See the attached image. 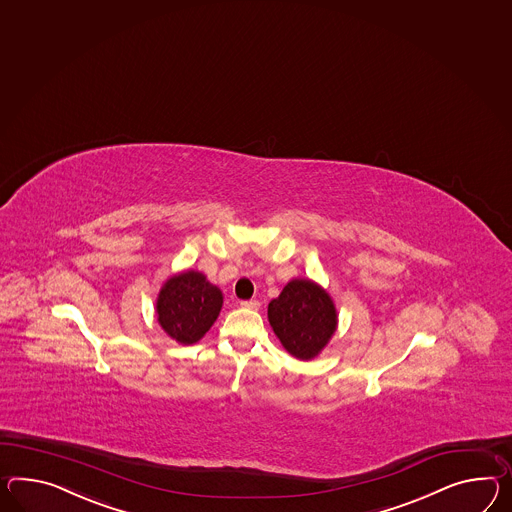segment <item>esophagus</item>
Masks as SVG:
<instances>
[{
    "label": "esophagus",
    "mask_w": 512,
    "mask_h": 512,
    "mask_svg": "<svg viewBox=\"0 0 512 512\" xmlns=\"http://www.w3.org/2000/svg\"><path fill=\"white\" fill-rule=\"evenodd\" d=\"M240 307H244V309H253V311H257L259 307H261V303L257 300H248V301H240Z\"/></svg>",
    "instance_id": "1"
}]
</instances>
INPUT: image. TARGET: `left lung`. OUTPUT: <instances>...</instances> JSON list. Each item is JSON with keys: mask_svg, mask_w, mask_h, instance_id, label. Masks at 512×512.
I'll list each match as a JSON object with an SVG mask.
<instances>
[{"mask_svg": "<svg viewBox=\"0 0 512 512\" xmlns=\"http://www.w3.org/2000/svg\"><path fill=\"white\" fill-rule=\"evenodd\" d=\"M268 320L283 348L300 361H311L337 331L335 303L311 279H292L268 305Z\"/></svg>", "mask_w": 512, "mask_h": 512, "instance_id": "8db88e82", "label": "left lung"}]
</instances>
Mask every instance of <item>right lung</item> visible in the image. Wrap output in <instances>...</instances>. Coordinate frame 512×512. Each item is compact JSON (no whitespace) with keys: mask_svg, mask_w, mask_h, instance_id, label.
<instances>
[{"mask_svg":"<svg viewBox=\"0 0 512 512\" xmlns=\"http://www.w3.org/2000/svg\"><path fill=\"white\" fill-rule=\"evenodd\" d=\"M222 303L220 288L201 272L187 270L164 283L157 298V320L175 342L196 344L216 322Z\"/></svg>","mask_w":512,"mask_h":512,"instance_id":"obj_1","label":"right lung"}]
</instances>
